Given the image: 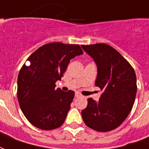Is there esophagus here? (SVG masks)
<instances>
[{"label":"esophagus","mask_w":149,"mask_h":149,"mask_svg":"<svg viewBox=\"0 0 149 149\" xmlns=\"http://www.w3.org/2000/svg\"><path fill=\"white\" fill-rule=\"evenodd\" d=\"M81 94L79 92H75V97H80Z\"/></svg>","instance_id":"obj_1"}]
</instances>
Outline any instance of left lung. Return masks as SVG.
<instances>
[{
	"label": "left lung",
	"mask_w": 149,
	"mask_h": 149,
	"mask_svg": "<svg viewBox=\"0 0 149 149\" xmlns=\"http://www.w3.org/2000/svg\"><path fill=\"white\" fill-rule=\"evenodd\" d=\"M81 47L96 63L95 85L102 91L99 101L88 99L82 118L95 131H112L123 123L133 107L137 91L135 70L116 49L106 44Z\"/></svg>",
	"instance_id": "obj_1"
}]
</instances>
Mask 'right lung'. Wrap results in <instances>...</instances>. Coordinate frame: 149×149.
<instances>
[{"label":"right lung","instance_id":"obj_1","mask_svg":"<svg viewBox=\"0 0 149 149\" xmlns=\"http://www.w3.org/2000/svg\"><path fill=\"white\" fill-rule=\"evenodd\" d=\"M79 45L50 43L28 58L18 77V100L26 119L41 130H53L64 123L74 92L56 89L70 59L83 54Z\"/></svg>","mask_w":149,"mask_h":149}]
</instances>
